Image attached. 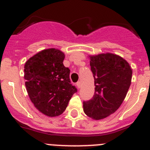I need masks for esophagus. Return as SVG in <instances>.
Returning a JSON list of instances; mask_svg holds the SVG:
<instances>
[{
	"label": "esophagus",
	"mask_w": 150,
	"mask_h": 150,
	"mask_svg": "<svg viewBox=\"0 0 150 150\" xmlns=\"http://www.w3.org/2000/svg\"><path fill=\"white\" fill-rule=\"evenodd\" d=\"M76 85H77V86H78V88H81V82H80V81H78V82L76 83Z\"/></svg>",
	"instance_id": "1"
}]
</instances>
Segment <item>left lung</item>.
<instances>
[{
    "label": "left lung",
    "mask_w": 150,
    "mask_h": 150,
    "mask_svg": "<svg viewBox=\"0 0 150 150\" xmlns=\"http://www.w3.org/2000/svg\"><path fill=\"white\" fill-rule=\"evenodd\" d=\"M90 59L95 92L91 99L83 102V110L88 117L101 120L121 105L131 86L132 69L125 59L115 54H99Z\"/></svg>",
    "instance_id": "1"
}]
</instances>
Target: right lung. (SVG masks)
<instances>
[{
  "label": "right lung",
  "instance_id": "obj_1",
  "mask_svg": "<svg viewBox=\"0 0 150 150\" xmlns=\"http://www.w3.org/2000/svg\"><path fill=\"white\" fill-rule=\"evenodd\" d=\"M64 53L49 48L38 53L25 65V86L31 102L43 114L55 117L62 114L78 91L69 79L70 70L64 66Z\"/></svg>",
  "mask_w": 150,
  "mask_h": 150
}]
</instances>
